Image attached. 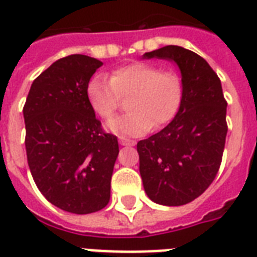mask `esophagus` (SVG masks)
Here are the masks:
<instances>
[{
  "label": "esophagus",
  "mask_w": 257,
  "mask_h": 257,
  "mask_svg": "<svg viewBox=\"0 0 257 257\" xmlns=\"http://www.w3.org/2000/svg\"><path fill=\"white\" fill-rule=\"evenodd\" d=\"M118 143H120L121 146H135V144H136V142H135V140H129V139H126V137H122V136L118 137Z\"/></svg>",
  "instance_id": "esophagus-1"
}]
</instances>
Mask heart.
<instances>
[{
    "mask_svg": "<svg viewBox=\"0 0 257 257\" xmlns=\"http://www.w3.org/2000/svg\"><path fill=\"white\" fill-rule=\"evenodd\" d=\"M86 95L91 109L107 120L128 97L129 111L109 121L111 132L140 136L152 126L160 128L175 117L183 97V85L174 71L136 62L113 70L110 79L95 75L87 83Z\"/></svg>",
    "mask_w": 257,
    "mask_h": 257,
    "instance_id": "b5f03b06",
    "label": "heart"
}]
</instances>
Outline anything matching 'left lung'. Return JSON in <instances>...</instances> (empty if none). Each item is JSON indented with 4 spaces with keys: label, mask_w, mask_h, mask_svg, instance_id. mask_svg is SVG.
<instances>
[{
    "label": "left lung",
    "mask_w": 257,
    "mask_h": 257,
    "mask_svg": "<svg viewBox=\"0 0 257 257\" xmlns=\"http://www.w3.org/2000/svg\"><path fill=\"white\" fill-rule=\"evenodd\" d=\"M144 58L171 59L182 72L183 97L175 118L137 143L147 195L160 205L181 206L198 198L220 170L228 103L220 78L193 51L167 46L146 52Z\"/></svg>",
    "instance_id": "obj_1"
}]
</instances>
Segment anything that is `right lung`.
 Returning a JSON list of instances; mask_svg holds the SVG:
<instances>
[{
	"label": "right lung",
	"instance_id": "1",
	"mask_svg": "<svg viewBox=\"0 0 257 257\" xmlns=\"http://www.w3.org/2000/svg\"><path fill=\"white\" fill-rule=\"evenodd\" d=\"M98 59L70 55L33 81L25 101V150L37 189L48 202L75 214L103 209L118 155L86 95Z\"/></svg>",
	"mask_w": 257,
	"mask_h": 257
}]
</instances>
